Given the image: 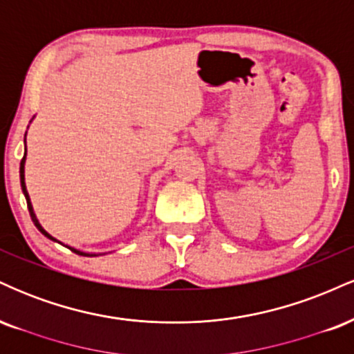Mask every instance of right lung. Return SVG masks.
<instances>
[{
    "label": "right lung",
    "mask_w": 354,
    "mask_h": 354,
    "mask_svg": "<svg viewBox=\"0 0 354 354\" xmlns=\"http://www.w3.org/2000/svg\"><path fill=\"white\" fill-rule=\"evenodd\" d=\"M24 160H26V153H24V156H23V160H21V165H19V180H21V189H23V193H24V198H26L28 209H30V216H31V219H33V223H35L36 228H38L39 231H41V233L44 234V236L50 238V239H53V241H58V239L53 238L51 234L48 233V231H44V230H43V226L39 225L38 219H36V214H35V211H33V206H31V201H30V194H28V191H26V185H24ZM58 243H59V241H58ZM68 248H70V250L73 251V253L81 254V256H98V254H93V253H83V251L75 250V248H71V246H68Z\"/></svg>",
    "instance_id": "right-lung-1"
}]
</instances>
